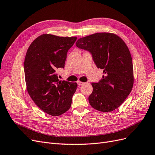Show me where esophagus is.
Listing matches in <instances>:
<instances>
[{
    "mask_svg": "<svg viewBox=\"0 0 155 155\" xmlns=\"http://www.w3.org/2000/svg\"><path fill=\"white\" fill-rule=\"evenodd\" d=\"M77 83H78V84L79 85V86H81V85H82V84H84V83H83V82H81V81H78L77 82Z\"/></svg>",
    "mask_w": 155,
    "mask_h": 155,
    "instance_id": "esophagus-1",
    "label": "esophagus"
}]
</instances>
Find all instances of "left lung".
Instances as JSON below:
<instances>
[{"label": "left lung", "mask_w": 155, "mask_h": 155, "mask_svg": "<svg viewBox=\"0 0 155 155\" xmlns=\"http://www.w3.org/2000/svg\"><path fill=\"white\" fill-rule=\"evenodd\" d=\"M79 49L90 52L103 76L98 83H92V93L88 97L92 108L110 112L119 108L130 94L134 82L130 52L119 36L110 33H99L79 38Z\"/></svg>", "instance_id": "obj_1"}]
</instances>
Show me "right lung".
Wrapping results in <instances>:
<instances>
[{
    "mask_svg": "<svg viewBox=\"0 0 155 155\" xmlns=\"http://www.w3.org/2000/svg\"><path fill=\"white\" fill-rule=\"evenodd\" d=\"M76 40V36L41 35L27 51L24 60L27 90L34 103L49 115H60L71 106L78 84L59 81L56 71L65 67L67 52Z\"/></svg>",
    "mask_w": 155,
    "mask_h": 155,
    "instance_id": "right-lung-1",
    "label": "right lung"
}]
</instances>
